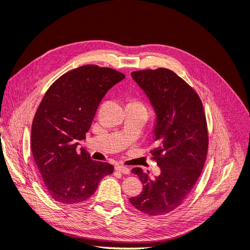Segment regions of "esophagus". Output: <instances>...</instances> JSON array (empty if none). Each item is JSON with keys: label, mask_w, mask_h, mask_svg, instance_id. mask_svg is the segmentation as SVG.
<instances>
[{"label": "esophagus", "mask_w": 250, "mask_h": 250, "mask_svg": "<svg viewBox=\"0 0 250 250\" xmlns=\"http://www.w3.org/2000/svg\"><path fill=\"white\" fill-rule=\"evenodd\" d=\"M116 170L120 173H123V174H129L130 173L129 168H127V167H125V166H122V165L116 166Z\"/></svg>", "instance_id": "34e87169"}]
</instances>
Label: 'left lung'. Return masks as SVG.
<instances>
[{"mask_svg":"<svg viewBox=\"0 0 250 250\" xmlns=\"http://www.w3.org/2000/svg\"><path fill=\"white\" fill-rule=\"evenodd\" d=\"M131 76L156 113V146L150 153L161 174L151 179L141 168H133L143 191L129 201L144 214L162 216L186 200L200 176L208 148L207 118L198 94L173 71L158 67Z\"/></svg>","mask_w":250,"mask_h":250,"instance_id":"8db88e82","label":"left lung"}]
</instances>
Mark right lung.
Returning <instances> with one entry per match:
<instances>
[{
	"label": "right lung",
	"mask_w": 250,
	"mask_h": 250,
	"mask_svg": "<svg viewBox=\"0 0 250 250\" xmlns=\"http://www.w3.org/2000/svg\"><path fill=\"white\" fill-rule=\"evenodd\" d=\"M125 75L86 64L60 76L44 94L31 128V149L50 197L78 204L92 196L101 179L113 172L96 162L78 141L85 139L103 97Z\"/></svg>",
	"instance_id": "1"
}]
</instances>
